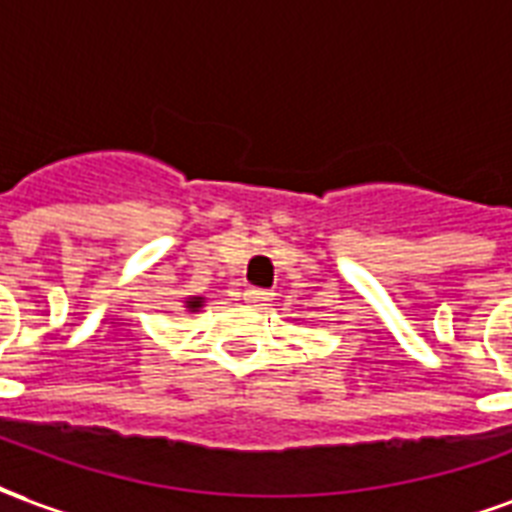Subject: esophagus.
Instances as JSON below:
<instances>
[{"label": "esophagus", "mask_w": 512, "mask_h": 512, "mask_svg": "<svg viewBox=\"0 0 512 512\" xmlns=\"http://www.w3.org/2000/svg\"><path fill=\"white\" fill-rule=\"evenodd\" d=\"M244 300L252 303V306H268L273 300V292L260 290V287H247V290H244Z\"/></svg>", "instance_id": "esophagus-1"}]
</instances>
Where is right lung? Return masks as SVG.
I'll list each match as a JSON object with an SVG mask.
<instances>
[{
	"instance_id": "add662e5",
	"label": "right lung",
	"mask_w": 512,
	"mask_h": 512,
	"mask_svg": "<svg viewBox=\"0 0 512 512\" xmlns=\"http://www.w3.org/2000/svg\"><path fill=\"white\" fill-rule=\"evenodd\" d=\"M201 306V298H195V300H187V308H198Z\"/></svg>"
}]
</instances>
